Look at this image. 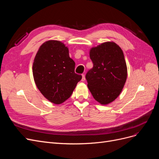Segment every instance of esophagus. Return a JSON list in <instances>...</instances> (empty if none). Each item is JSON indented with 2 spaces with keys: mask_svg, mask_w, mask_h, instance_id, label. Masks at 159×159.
<instances>
[{
  "mask_svg": "<svg viewBox=\"0 0 159 159\" xmlns=\"http://www.w3.org/2000/svg\"><path fill=\"white\" fill-rule=\"evenodd\" d=\"M82 80L83 81L85 80V76L84 74H82V80Z\"/></svg>",
  "mask_w": 159,
  "mask_h": 159,
  "instance_id": "obj_1",
  "label": "esophagus"
}]
</instances>
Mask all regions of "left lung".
Returning a JSON list of instances; mask_svg holds the SVG:
<instances>
[{
    "label": "left lung",
    "instance_id": "8db88e82",
    "mask_svg": "<svg viewBox=\"0 0 159 159\" xmlns=\"http://www.w3.org/2000/svg\"><path fill=\"white\" fill-rule=\"evenodd\" d=\"M92 69L86 74L88 87L93 98L107 105L121 93L126 82L127 68L123 50L116 43L106 42L89 51Z\"/></svg>",
    "mask_w": 159,
    "mask_h": 159
}]
</instances>
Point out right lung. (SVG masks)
I'll return each mask as SVG.
<instances>
[{"label": "right lung", "instance_id": "obj_1", "mask_svg": "<svg viewBox=\"0 0 159 159\" xmlns=\"http://www.w3.org/2000/svg\"><path fill=\"white\" fill-rule=\"evenodd\" d=\"M75 62L68 48L58 40L40 46L32 66L34 82L41 93L54 104H61L73 93L82 76L75 73Z\"/></svg>", "mask_w": 159, "mask_h": 159}]
</instances>
